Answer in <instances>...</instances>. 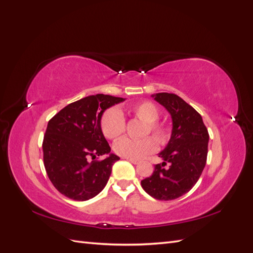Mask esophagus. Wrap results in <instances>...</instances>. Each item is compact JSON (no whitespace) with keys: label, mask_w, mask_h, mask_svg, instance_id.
I'll use <instances>...</instances> for the list:
<instances>
[{"label":"esophagus","mask_w":253,"mask_h":253,"mask_svg":"<svg viewBox=\"0 0 253 253\" xmlns=\"http://www.w3.org/2000/svg\"><path fill=\"white\" fill-rule=\"evenodd\" d=\"M124 159H126V160H128L129 163H132V164H134V165H137L139 163V160H137V159H133V158H126V157H124Z\"/></svg>","instance_id":"34e87169"}]
</instances>
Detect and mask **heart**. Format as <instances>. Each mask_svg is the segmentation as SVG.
Instances as JSON below:
<instances>
[{
  "label": "heart",
  "instance_id": "b5f03b06",
  "mask_svg": "<svg viewBox=\"0 0 253 253\" xmlns=\"http://www.w3.org/2000/svg\"><path fill=\"white\" fill-rule=\"evenodd\" d=\"M128 111L147 124L144 136L151 133L160 144H165L170 139V128L157 121L160 117V111L155 103L148 100L140 101L129 106ZM100 126L106 138L117 139L126 131V119L118 109H109L102 115ZM156 141L152 137H144L138 140L121 138L114 144V151L119 156L138 159L155 152L157 149Z\"/></svg>",
  "mask_w": 253,
  "mask_h": 253
}]
</instances>
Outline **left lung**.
Instances as JSON below:
<instances>
[{
    "label": "left lung",
    "mask_w": 253,
    "mask_h": 253,
    "mask_svg": "<svg viewBox=\"0 0 253 253\" xmlns=\"http://www.w3.org/2000/svg\"><path fill=\"white\" fill-rule=\"evenodd\" d=\"M152 97L170 113L173 127L169 143L158 154L163 164L141 180V187L156 200L172 201L189 192L200 179L207 162L209 133L200 113L179 96L158 93Z\"/></svg>",
    "instance_id": "obj_1"
}]
</instances>
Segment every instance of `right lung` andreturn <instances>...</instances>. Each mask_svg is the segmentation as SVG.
<instances>
[{
    "label": "right lung",
    "mask_w": 253,
    "mask_h": 253,
    "mask_svg": "<svg viewBox=\"0 0 253 253\" xmlns=\"http://www.w3.org/2000/svg\"><path fill=\"white\" fill-rule=\"evenodd\" d=\"M124 98L97 94L66 105L47 125L42 143L44 167L51 183L61 194L74 201H87L105 187L113 165L119 157L101 131L100 120L110 106Z\"/></svg>",
    "instance_id": "1"
}]
</instances>
